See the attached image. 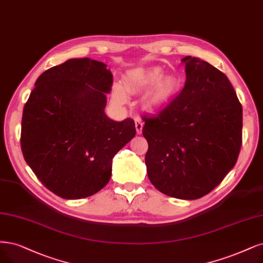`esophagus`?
Masks as SVG:
<instances>
[{
	"instance_id": "esophagus-1",
	"label": "esophagus",
	"mask_w": 263,
	"mask_h": 263,
	"mask_svg": "<svg viewBox=\"0 0 263 263\" xmlns=\"http://www.w3.org/2000/svg\"><path fill=\"white\" fill-rule=\"evenodd\" d=\"M135 126H136V130H137V134H141L142 127H143V123L139 119V117H136V119H135Z\"/></svg>"
}]
</instances>
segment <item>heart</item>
<instances>
[{
	"label": "heart",
	"mask_w": 263,
	"mask_h": 263,
	"mask_svg": "<svg viewBox=\"0 0 263 263\" xmlns=\"http://www.w3.org/2000/svg\"><path fill=\"white\" fill-rule=\"evenodd\" d=\"M164 76V71L160 67L140 69L133 71L128 77V87L130 90L149 88L157 85L148 96L149 106L157 107L168 102L175 93L178 81L173 76ZM113 99L119 103H126L128 95L126 89L121 85H115L113 89Z\"/></svg>",
	"instance_id": "1"
}]
</instances>
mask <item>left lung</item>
<instances>
[{"instance_id": "left-lung-1", "label": "left lung", "mask_w": 263, "mask_h": 263, "mask_svg": "<svg viewBox=\"0 0 263 263\" xmlns=\"http://www.w3.org/2000/svg\"><path fill=\"white\" fill-rule=\"evenodd\" d=\"M186 83L161 110L142 116L146 165L152 185L167 196L193 200L209 194L236 164L242 108L225 74L186 57Z\"/></svg>"}]
</instances>
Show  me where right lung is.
<instances>
[{"label":"right lung","mask_w":263,"mask_h":263,"mask_svg":"<svg viewBox=\"0 0 263 263\" xmlns=\"http://www.w3.org/2000/svg\"><path fill=\"white\" fill-rule=\"evenodd\" d=\"M113 75L102 62L71 59L39 76L22 119L27 164L50 192L80 199L111 178L112 159L136 135L135 122L104 113Z\"/></svg>","instance_id":"add662e5"}]
</instances>
